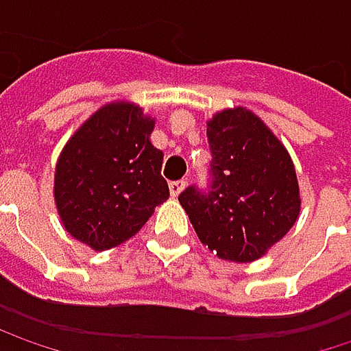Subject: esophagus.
Returning <instances> with one entry per match:
<instances>
[{"label": "esophagus", "mask_w": 351, "mask_h": 351, "mask_svg": "<svg viewBox=\"0 0 351 351\" xmlns=\"http://www.w3.org/2000/svg\"><path fill=\"white\" fill-rule=\"evenodd\" d=\"M186 186V180H173L171 184H169V189H171V195L173 197H178L180 193H182V189Z\"/></svg>", "instance_id": "34e87169"}]
</instances>
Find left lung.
<instances>
[{"instance_id":"1","label":"left lung","mask_w":351,"mask_h":351,"mask_svg":"<svg viewBox=\"0 0 351 351\" xmlns=\"http://www.w3.org/2000/svg\"><path fill=\"white\" fill-rule=\"evenodd\" d=\"M207 189L186 186L178 201L201 244L221 260L252 262L295 226L301 209L293 160L274 134L244 107L207 123Z\"/></svg>"}]
</instances>
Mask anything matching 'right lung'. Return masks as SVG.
Returning a JSON list of instances; mask_svg holds the SVG:
<instances>
[{
	"instance_id": "obj_1",
	"label": "right lung",
	"mask_w": 351,
	"mask_h": 351,
	"mask_svg": "<svg viewBox=\"0 0 351 351\" xmlns=\"http://www.w3.org/2000/svg\"><path fill=\"white\" fill-rule=\"evenodd\" d=\"M152 130L154 119L140 107L111 104L69 140L54 173V201L75 240L99 252L123 244L169 199Z\"/></svg>"
}]
</instances>
